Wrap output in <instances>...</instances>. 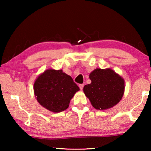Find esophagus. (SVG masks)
I'll return each instance as SVG.
<instances>
[{"label": "esophagus", "instance_id": "34e87169", "mask_svg": "<svg viewBox=\"0 0 151 151\" xmlns=\"http://www.w3.org/2000/svg\"><path fill=\"white\" fill-rule=\"evenodd\" d=\"M78 86H79V88H80L81 90H83V88L84 87V84H80V85H78Z\"/></svg>", "mask_w": 151, "mask_h": 151}]
</instances>
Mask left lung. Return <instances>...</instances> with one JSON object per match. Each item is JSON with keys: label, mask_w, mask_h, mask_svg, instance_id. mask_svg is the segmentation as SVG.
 <instances>
[{"label": "left lung", "mask_w": 151, "mask_h": 151, "mask_svg": "<svg viewBox=\"0 0 151 151\" xmlns=\"http://www.w3.org/2000/svg\"><path fill=\"white\" fill-rule=\"evenodd\" d=\"M91 83L83 91L94 109L105 110L115 106L124 92V81L111 68H96L89 75Z\"/></svg>", "instance_id": "8db88e82"}]
</instances>
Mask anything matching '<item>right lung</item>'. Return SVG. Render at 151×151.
Returning <instances> with one entry per match:
<instances>
[{
    "label": "right lung",
    "mask_w": 151,
    "mask_h": 151,
    "mask_svg": "<svg viewBox=\"0 0 151 151\" xmlns=\"http://www.w3.org/2000/svg\"><path fill=\"white\" fill-rule=\"evenodd\" d=\"M80 89L70 76L62 70L49 68L40 75L34 84L37 101L44 108L53 112L65 111Z\"/></svg>",
    "instance_id": "obj_1"
}]
</instances>
